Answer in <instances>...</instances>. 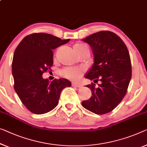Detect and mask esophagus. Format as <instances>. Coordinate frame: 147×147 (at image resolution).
<instances>
[{
	"instance_id": "obj_1",
	"label": "esophagus",
	"mask_w": 147,
	"mask_h": 147,
	"mask_svg": "<svg viewBox=\"0 0 147 147\" xmlns=\"http://www.w3.org/2000/svg\"><path fill=\"white\" fill-rule=\"evenodd\" d=\"M72 86H74V87H77V88H80L82 86V85L80 84H78V83H75V82H73L72 83Z\"/></svg>"
}]
</instances>
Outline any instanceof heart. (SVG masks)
Here are the masks:
<instances>
[{
	"mask_svg": "<svg viewBox=\"0 0 147 147\" xmlns=\"http://www.w3.org/2000/svg\"><path fill=\"white\" fill-rule=\"evenodd\" d=\"M73 47L74 51L77 53L78 54L85 51H89V49L87 46L82 44V43H76L73 46ZM84 71L85 69L84 68L67 67L61 70L60 71V74L63 76H64V77L69 78V79H71L72 80H78L82 76Z\"/></svg>",
	"mask_w": 147,
	"mask_h": 147,
	"instance_id": "obj_1",
	"label": "heart"
}]
</instances>
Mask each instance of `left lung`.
Wrapping results in <instances>:
<instances>
[{
	"label": "left lung",
	"mask_w": 147,
	"mask_h": 147,
	"mask_svg": "<svg viewBox=\"0 0 147 147\" xmlns=\"http://www.w3.org/2000/svg\"><path fill=\"white\" fill-rule=\"evenodd\" d=\"M82 41L91 47L94 59L85 78L100 84L87 85L92 96L82 105L96 114H105L119 105L127 91L132 75L129 53L122 39L109 31L94 33Z\"/></svg>",
	"instance_id": "left-lung-1"
}]
</instances>
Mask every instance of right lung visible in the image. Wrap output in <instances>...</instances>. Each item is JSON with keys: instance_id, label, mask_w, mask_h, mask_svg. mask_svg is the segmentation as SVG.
I'll return each mask as SVG.
<instances>
[{"instance_id": "obj_1", "label": "right lung", "mask_w": 147, "mask_h": 147, "mask_svg": "<svg viewBox=\"0 0 147 147\" xmlns=\"http://www.w3.org/2000/svg\"><path fill=\"white\" fill-rule=\"evenodd\" d=\"M45 33L26 36L17 46L13 56L12 73L15 91L22 104L35 114H43L57 106L61 92L71 82L65 78L49 82L42 74L51 71L52 50L69 42Z\"/></svg>"}]
</instances>
